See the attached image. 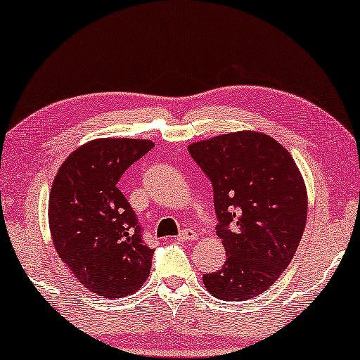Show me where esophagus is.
<instances>
[{
    "instance_id": "esophagus-1",
    "label": "esophagus",
    "mask_w": 360,
    "mask_h": 360,
    "mask_svg": "<svg viewBox=\"0 0 360 360\" xmlns=\"http://www.w3.org/2000/svg\"><path fill=\"white\" fill-rule=\"evenodd\" d=\"M178 240H179L181 243H187V241H195V240H197V233H195L194 230H192V229H186V230H182V231L179 233Z\"/></svg>"
}]
</instances>
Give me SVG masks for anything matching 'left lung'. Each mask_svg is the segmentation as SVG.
<instances>
[{"mask_svg":"<svg viewBox=\"0 0 360 360\" xmlns=\"http://www.w3.org/2000/svg\"><path fill=\"white\" fill-rule=\"evenodd\" d=\"M214 187L226 261L204 274L212 295L241 302L266 292L290 264L307 224V189L283 146L259 131H233L189 145Z\"/></svg>","mask_w":360,"mask_h":360,"instance_id":"1","label":"left lung"}]
</instances>
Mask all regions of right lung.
Listing matches in <instances>:
<instances>
[{
    "mask_svg": "<svg viewBox=\"0 0 360 360\" xmlns=\"http://www.w3.org/2000/svg\"><path fill=\"white\" fill-rule=\"evenodd\" d=\"M153 146L139 139L91 140L53 179L49 224L55 250L79 283L103 298L130 295L148 279L155 251L117 184Z\"/></svg>",
    "mask_w": 360,
    "mask_h": 360,
    "instance_id": "add662e5",
    "label": "right lung"
}]
</instances>
